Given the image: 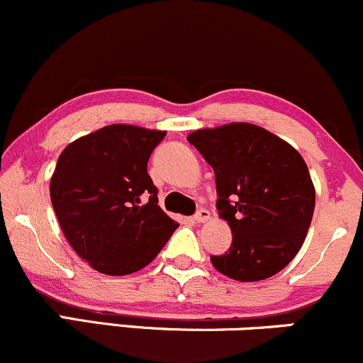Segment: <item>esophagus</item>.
Here are the masks:
<instances>
[{"label":"esophagus","mask_w":363,"mask_h":363,"mask_svg":"<svg viewBox=\"0 0 363 363\" xmlns=\"http://www.w3.org/2000/svg\"><path fill=\"white\" fill-rule=\"evenodd\" d=\"M194 219L197 220V223H206V220L211 219V212H208L207 208H199V211L195 212Z\"/></svg>","instance_id":"1"}]
</instances>
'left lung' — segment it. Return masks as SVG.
<instances>
[{"mask_svg":"<svg viewBox=\"0 0 363 363\" xmlns=\"http://www.w3.org/2000/svg\"><path fill=\"white\" fill-rule=\"evenodd\" d=\"M189 143L214 168L217 211L233 231L231 248L211 257L240 282L279 274L299 253L316 191L308 164L284 139L246 122L191 132Z\"/></svg>","mask_w":363,"mask_h":363,"instance_id":"left-lung-1","label":"left lung"}]
</instances>
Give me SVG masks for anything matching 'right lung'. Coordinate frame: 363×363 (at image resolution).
Masks as SVG:
<instances>
[{
  "mask_svg": "<svg viewBox=\"0 0 363 363\" xmlns=\"http://www.w3.org/2000/svg\"><path fill=\"white\" fill-rule=\"evenodd\" d=\"M164 130L113 123L76 139L50 178V202L64 236L89 267L129 275L157 257L178 228L157 206L147 173Z\"/></svg>",
  "mask_w": 363,
  "mask_h": 363,
  "instance_id": "right-lung-1",
  "label": "right lung"
}]
</instances>
